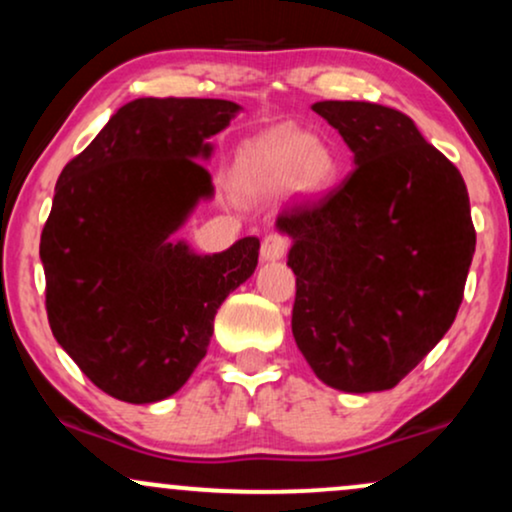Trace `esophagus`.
I'll use <instances>...</instances> for the list:
<instances>
[{"label": "esophagus", "mask_w": 512, "mask_h": 512, "mask_svg": "<svg viewBox=\"0 0 512 512\" xmlns=\"http://www.w3.org/2000/svg\"><path fill=\"white\" fill-rule=\"evenodd\" d=\"M289 238L286 236H279V233H272V236H267L262 240V248H260V255L264 262H274V260H281V257L286 255V250H289Z\"/></svg>", "instance_id": "34e87169"}]
</instances>
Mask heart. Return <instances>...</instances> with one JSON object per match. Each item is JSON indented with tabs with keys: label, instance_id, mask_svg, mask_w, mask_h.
<instances>
[{
	"label": "heart",
	"instance_id": "obj_1",
	"mask_svg": "<svg viewBox=\"0 0 512 512\" xmlns=\"http://www.w3.org/2000/svg\"><path fill=\"white\" fill-rule=\"evenodd\" d=\"M238 175L252 195H279L293 187L298 195L315 197L332 187L337 161L332 151L315 144L310 134L276 127L257 134L240 149Z\"/></svg>",
	"mask_w": 512,
	"mask_h": 512
}]
</instances>
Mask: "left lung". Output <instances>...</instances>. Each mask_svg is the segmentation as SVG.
I'll return each instance as SVG.
<instances>
[{
	"label": "left lung",
	"instance_id": "left-lung-1",
	"mask_svg": "<svg viewBox=\"0 0 512 512\" xmlns=\"http://www.w3.org/2000/svg\"><path fill=\"white\" fill-rule=\"evenodd\" d=\"M313 110L342 134L356 168L276 219L293 240V339L334 390H390L460 310L477 245L467 185L395 108L320 101Z\"/></svg>",
	"mask_w": 512,
	"mask_h": 512
}]
</instances>
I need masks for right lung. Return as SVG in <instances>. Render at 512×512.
Masks as SVG:
<instances>
[{
  "label": "right lung",
  "mask_w": 512,
  "mask_h": 512,
  "mask_svg": "<svg viewBox=\"0 0 512 512\" xmlns=\"http://www.w3.org/2000/svg\"><path fill=\"white\" fill-rule=\"evenodd\" d=\"M238 110L219 98H137L57 180L40 236L45 308L57 344L105 395H175L207 356L219 305L255 272L257 238L216 255L170 238L214 195L199 161Z\"/></svg>",
  "instance_id": "1"
}]
</instances>
